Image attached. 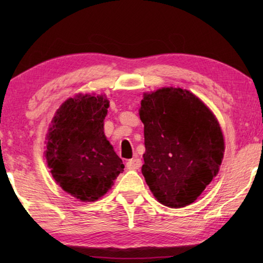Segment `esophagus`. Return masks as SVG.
<instances>
[{"label":"esophagus","mask_w":263,"mask_h":263,"mask_svg":"<svg viewBox=\"0 0 263 263\" xmlns=\"http://www.w3.org/2000/svg\"><path fill=\"white\" fill-rule=\"evenodd\" d=\"M140 166H141V160L138 159V158L128 160V161L126 162V168L127 169H133V171H136V169H139Z\"/></svg>","instance_id":"esophagus-1"}]
</instances>
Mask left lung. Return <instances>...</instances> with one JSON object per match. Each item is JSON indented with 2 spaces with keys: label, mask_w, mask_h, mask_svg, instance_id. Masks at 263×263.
Listing matches in <instances>:
<instances>
[{
  "label": "left lung",
  "mask_w": 263,
  "mask_h": 263,
  "mask_svg": "<svg viewBox=\"0 0 263 263\" xmlns=\"http://www.w3.org/2000/svg\"><path fill=\"white\" fill-rule=\"evenodd\" d=\"M140 104L146 183L163 205H189L219 172L225 149L219 123L186 89H158Z\"/></svg>",
  "instance_id": "8db88e82"
}]
</instances>
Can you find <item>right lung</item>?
Masks as SVG:
<instances>
[{"label": "right lung", "instance_id": "add662e5", "mask_svg": "<svg viewBox=\"0 0 263 263\" xmlns=\"http://www.w3.org/2000/svg\"><path fill=\"white\" fill-rule=\"evenodd\" d=\"M109 101L79 94L61 104L48 128L45 158L53 179L82 202H95L124 171L104 135Z\"/></svg>", "mask_w": 263, "mask_h": 263}]
</instances>
